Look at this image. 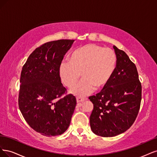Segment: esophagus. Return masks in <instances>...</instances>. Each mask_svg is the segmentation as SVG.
Segmentation results:
<instances>
[{"instance_id": "1", "label": "esophagus", "mask_w": 157, "mask_h": 157, "mask_svg": "<svg viewBox=\"0 0 157 157\" xmlns=\"http://www.w3.org/2000/svg\"><path fill=\"white\" fill-rule=\"evenodd\" d=\"M76 100H77V102L78 103H79V102H83V101H85L86 100V98H82V97H78L76 98Z\"/></svg>"}]
</instances>
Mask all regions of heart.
<instances>
[{
	"label": "heart",
	"mask_w": 157,
	"mask_h": 157,
	"mask_svg": "<svg viewBox=\"0 0 157 157\" xmlns=\"http://www.w3.org/2000/svg\"><path fill=\"white\" fill-rule=\"evenodd\" d=\"M117 64L115 52L96 44H86L75 49L69 57V62L59 66V75L61 82L68 88L76 84L80 74L82 79L71 90V93L83 97L94 89L104 88L112 78Z\"/></svg>",
	"instance_id": "heart-1"
}]
</instances>
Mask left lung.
I'll use <instances>...</instances> for the list:
<instances>
[{
	"mask_svg": "<svg viewBox=\"0 0 157 157\" xmlns=\"http://www.w3.org/2000/svg\"><path fill=\"white\" fill-rule=\"evenodd\" d=\"M116 68L108 84L95 96L90 116L93 132L102 137L124 132L137 117L141 100V84L135 64L126 53L113 45Z\"/></svg>",
	"mask_w": 157,
	"mask_h": 157,
	"instance_id": "left-lung-1",
	"label": "left lung"
}]
</instances>
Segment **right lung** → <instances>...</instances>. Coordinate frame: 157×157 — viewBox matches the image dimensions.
Segmentation results:
<instances>
[{"label":"right lung","instance_id":"right-lung-1","mask_svg":"<svg viewBox=\"0 0 157 157\" xmlns=\"http://www.w3.org/2000/svg\"><path fill=\"white\" fill-rule=\"evenodd\" d=\"M74 40L44 43L29 55L22 68L18 97L25 120L36 132L46 136L63 134L68 128L76 98L60 79L59 66Z\"/></svg>","mask_w":157,"mask_h":157}]
</instances>
